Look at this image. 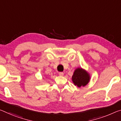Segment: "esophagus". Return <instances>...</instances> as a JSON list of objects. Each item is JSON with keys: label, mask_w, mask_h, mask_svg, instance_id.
<instances>
[{"label": "esophagus", "mask_w": 121, "mask_h": 121, "mask_svg": "<svg viewBox=\"0 0 121 121\" xmlns=\"http://www.w3.org/2000/svg\"><path fill=\"white\" fill-rule=\"evenodd\" d=\"M59 75H60V76H62L63 75H64V73H63V72H59Z\"/></svg>", "instance_id": "obj_1"}]
</instances>
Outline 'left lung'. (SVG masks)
<instances>
[{
    "label": "left lung",
    "mask_w": 121,
    "mask_h": 121,
    "mask_svg": "<svg viewBox=\"0 0 121 121\" xmlns=\"http://www.w3.org/2000/svg\"><path fill=\"white\" fill-rule=\"evenodd\" d=\"M89 74L82 68L76 69L72 76L73 82L78 87L85 86L89 82Z\"/></svg>",
    "instance_id": "1"
}]
</instances>
